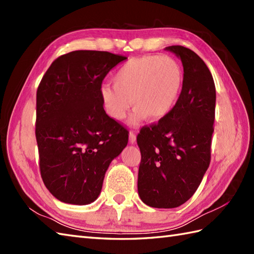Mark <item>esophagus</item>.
<instances>
[{
  "instance_id": "34e87169",
  "label": "esophagus",
  "mask_w": 254,
  "mask_h": 254,
  "mask_svg": "<svg viewBox=\"0 0 254 254\" xmlns=\"http://www.w3.org/2000/svg\"><path fill=\"white\" fill-rule=\"evenodd\" d=\"M128 142H130V144H134L136 142V135L133 132H130V134H128Z\"/></svg>"
}]
</instances>
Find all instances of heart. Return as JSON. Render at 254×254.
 <instances>
[{
  "mask_svg": "<svg viewBox=\"0 0 254 254\" xmlns=\"http://www.w3.org/2000/svg\"><path fill=\"white\" fill-rule=\"evenodd\" d=\"M185 83L181 64L171 57L133 58L118 69L113 86L102 85L100 99L107 115L121 121L133 105L130 123L136 126L147 117L160 121L174 110Z\"/></svg>",
  "mask_w": 254,
  "mask_h": 254,
  "instance_id": "heart-1",
  "label": "heart"
}]
</instances>
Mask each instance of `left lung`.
I'll return each mask as SVG.
<instances>
[{
  "instance_id": "left-lung-1",
  "label": "left lung",
  "mask_w": 254,
  "mask_h": 254,
  "mask_svg": "<svg viewBox=\"0 0 254 254\" xmlns=\"http://www.w3.org/2000/svg\"><path fill=\"white\" fill-rule=\"evenodd\" d=\"M165 50L181 60L185 83L174 110L137 135V191L148 206L175 208L195 193L209 166L216 89L195 52L182 46Z\"/></svg>"
}]
</instances>
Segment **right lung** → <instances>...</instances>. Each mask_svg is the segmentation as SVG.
Wrapping results in <instances>:
<instances>
[{
    "instance_id": "right-lung-1",
    "label": "right lung",
    "mask_w": 254,
    "mask_h": 254,
    "mask_svg": "<svg viewBox=\"0 0 254 254\" xmlns=\"http://www.w3.org/2000/svg\"><path fill=\"white\" fill-rule=\"evenodd\" d=\"M126 57L77 50L53 61L37 90L36 138L45 186L59 201L87 205L99 196L128 134L107 115L102 80Z\"/></svg>"
}]
</instances>
